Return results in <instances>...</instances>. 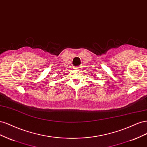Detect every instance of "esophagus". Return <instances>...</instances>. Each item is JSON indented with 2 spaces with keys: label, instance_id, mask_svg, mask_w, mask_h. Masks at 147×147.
<instances>
[{
  "label": "esophagus",
  "instance_id": "esophagus-1",
  "mask_svg": "<svg viewBox=\"0 0 147 147\" xmlns=\"http://www.w3.org/2000/svg\"><path fill=\"white\" fill-rule=\"evenodd\" d=\"M75 69H76L77 70H80V69H81V66H78V67H77L75 68Z\"/></svg>",
  "mask_w": 147,
  "mask_h": 147
}]
</instances>
